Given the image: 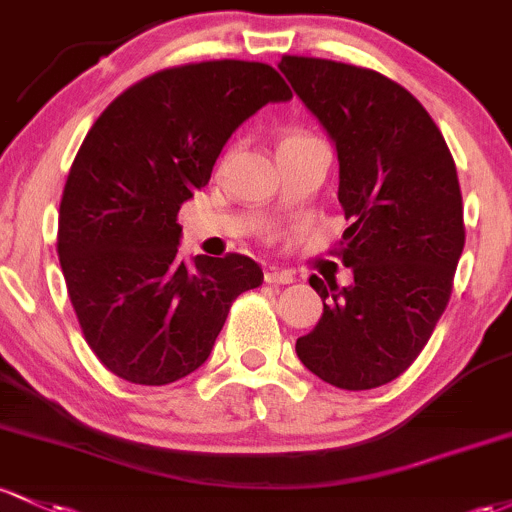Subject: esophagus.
Segmentation results:
<instances>
[{
  "mask_svg": "<svg viewBox=\"0 0 512 512\" xmlns=\"http://www.w3.org/2000/svg\"><path fill=\"white\" fill-rule=\"evenodd\" d=\"M265 282L267 284H291L294 282V274L286 272V269H269V272H265Z\"/></svg>",
  "mask_w": 512,
  "mask_h": 512,
  "instance_id": "1",
  "label": "esophagus"
}]
</instances>
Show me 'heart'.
I'll return each mask as SVG.
<instances>
[{"instance_id": "heart-1", "label": "heart", "mask_w": 512, "mask_h": 512, "mask_svg": "<svg viewBox=\"0 0 512 512\" xmlns=\"http://www.w3.org/2000/svg\"><path fill=\"white\" fill-rule=\"evenodd\" d=\"M303 138H311V136H306V133H286V136L279 140V145H284V143H294V140H303Z\"/></svg>"}]
</instances>
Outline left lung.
I'll list each match as a JSON object with an SVG mask.
<instances>
[{
    "label": "left lung",
    "instance_id": "8db88e82",
    "mask_svg": "<svg viewBox=\"0 0 512 512\" xmlns=\"http://www.w3.org/2000/svg\"><path fill=\"white\" fill-rule=\"evenodd\" d=\"M279 70L333 140L350 286H311L323 316L296 340L308 372L347 391L384 386L428 345L464 250L457 167L418 99L364 67L284 55Z\"/></svg>",
    "mask_w": 512,
    "mask_h": 512
}]
</instances>
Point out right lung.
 <instances>
[{"mask_svg": "<svg viewBox=\"0 0 512 512\" xmlns=\"http://www.w3.org/2000/svg\"><path fill=\"white\" fill-rule=\"evenodd\" d=\"M265 63L155 72L94 121L60 201L58 257L84 340L109 372L162 386L206 362L230 306L262 284L245 255L184 262L177 213L206 187L235 128L289 101Z\"/></svg>", "mask_w": 512, "mask_h": 512, "instance_id": "add662e5", "label": "right lung"}]
</instances>
